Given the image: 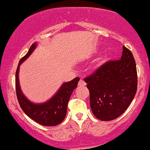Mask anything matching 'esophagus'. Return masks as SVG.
Instances as JSON below:
<instances>
[{
  "label": "esophagus",
  "instance_id": "34e87169",
  "mask_svg": "<svg viewBox=\"0 0 150 150\" xmlns=\"http://www.w3.org/2000/svg\"><path fill=\"white\" fill-rule=\"evenodd\" d=\"M86 85V83H85L83 79H80L79 81V83H78V86H85Z\"/></svg>",
  "mask_w": 150,
  "mask_h": 150
}]
</instances>
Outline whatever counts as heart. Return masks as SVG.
Wrapping results in <instances>:
<instances>
[{
	"instance_id": "obj_1",
	"label": "heart",
	"mask_w": 150,
	"mask_h": 150,
	"mask_svg": "<svg viewBox=\"0 0 150 150\" xmlns=\"http://www.w3.org/2000/svg\"><path fill=\"white\" fill-rule=\"evenodd\" d=\"M105 61H106V60H105Z\"/></svg>"
}]
</instances>
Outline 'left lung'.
Returning <instances> with one entry per match:
<instances>
[{
    "label": "left lung",
    "instance_id": "8db88e82",
    "mask_svg": "<svg viewBox=\"0 0 150 150\" xmlns=\"http://www.w3.org/2000/svg\"><path fill=\"white\" fill-rule=\"evenodd\" d=\"M90 107L101 121H110L126 110L137 88L136 63L132 52L123 46L121 59L109 61L85 78Z\"/></svg>",
    "mask_w": 150,
    "mask_h": 150
}]
</instances>
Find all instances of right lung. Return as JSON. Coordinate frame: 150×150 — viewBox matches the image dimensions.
I'll return each mask as SVG.
<instances>
[{"instance_id": "obj_1", "label": "right lung", "mask_w": 150, "mask_h": 150, "mask_svg": "<svg viewBox=\"0 0 150 150\" xmlns=\"http://www.w3.org/2000/svg\"><path fill=\"white\" fill-rule=\"evenodd\" d=\"M37 43H34L29 49L28 53L21 59L16 72V91L18 104L24 112L36 122L44 126H55L60 124L66 116L67 104L73 91L76 88L79 77L71 81L63 83L59 91L48 101L42 104H34L30 102L22 93L18 81L19 66L27 59L36 48Z\"/></svg>"}]
</instances>
